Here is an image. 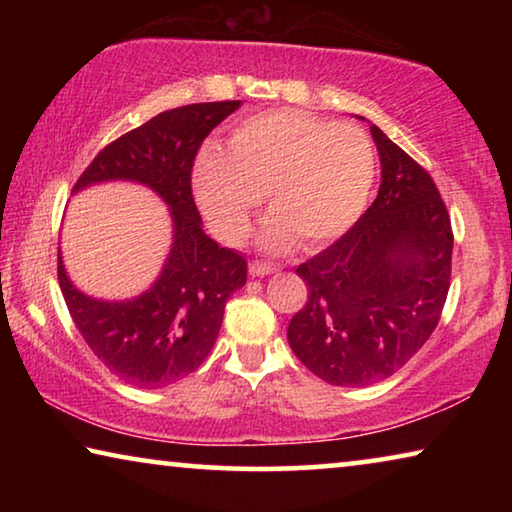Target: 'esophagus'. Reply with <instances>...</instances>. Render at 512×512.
Masks as SVG:
<instances>
[{
	"label": "esophagus",
	"instance_id": "obj_1",
	"mask_svg": "<svg viewBox=\"0 0 512 512\" xmlns=\"http://www.w3.org/2000/svg\"><path fill=\"white\" fill-rule=\"evenodd\" d=\"M277 271V266L271 262H262V259H255V262H250L248 266V273L253 277H264V275H271Z\"/></svg>",
	"mask_w": 512,
	"mask_h": 512
}]
</instances>
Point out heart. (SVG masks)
Wrapping results in <instances>:
<instances>
[{
  "label": "heart",
  "instance_id": "obj_1",
  "mask_svg": "<svg viewBox=\"0 0 512 512\" xmlns=\"http://www.w3.org/2000/svg\"><path fill=\"white\" fill-rule=\"evenodd\" d=\"M228 153L205 149L194 164V194L210 228L239 241L262 203L271 207L262 244L289 248L296 237L323 246L348 232L370 201L377 153L363 128L329 124L305 110L253 115L232 128Z\"/></svg>",
  "mask_w": 512,
  "mask_h": 512
}]
</instances>
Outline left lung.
Masks as SVG:
<instances>
[{"label":"left lung","mask_w":512,"mask_h":512,"mask_svg":"<svg viewBox=\"0 0 512 512\" xmlns=\"http://www.w3.org/2000/svg\"><path fill=\"white\" fill-rule=\"evenodd\" d=\"M379 194L361 219L296 273L309 300L291 318L296 357L334 386L391 377L443 314L452 277V221L431 176L372 124Z\"/></svg>","instance_id":"left-lung-1"}]
</instances>
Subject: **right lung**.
<instances>
[{"label":"right lung","instance_id":"right-lung-1","mask_svg":"<svg viewBox=\"0 0 512 512\" xmlns=\"http://www.w3.org/2000/svg\"><path fill=\"white\" fill-rule=\"evenodd\" d=\"M239 106L241 101H214L160 112L99 151L72 189L131 180L151 187L171 212V253L153 287L133 300L85 296L58 253L69 316L97 359L126 384L162 388L194 372L214 348L225 302L246 284L244 255L205 235L192 194L198 149Z\"/></svg>","mask_w":512,"mask_h":512}]
</instances>
